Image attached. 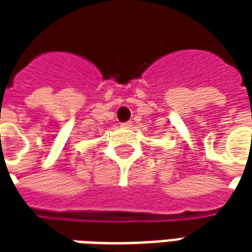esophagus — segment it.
I'll return each mask as SVG.
<instances>
[{"label":"esophagus","instance_id":"1","mask_svg":"<svg viewBox=\"0 0 252 252\" xmlns=\"http://www.w3.org/2000/svg\"><path fill=\"white\" fill-rule=\"evenodd\" d=\"M121 126H124V128H129V126H132V121H126V123H121Z\"/></svg>","mask_w":252,"mask_h":252}]
</instances>
